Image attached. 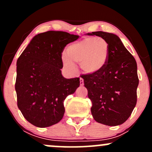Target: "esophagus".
<instances>
[{
  "instance_id": "esophagus-1",
  "label": "esophagus",
  "mask_w": 152,
  "mask_h": 152,
  "mask_svg": "<svg viewBox=\"0 0 152 152\" xmlns=\"http://www.w3.org/2000/svg\"><path fill=\"white\" fill-rule=\"evenodd\" d=\"M80 85L81 86H83L84 85V82H83V79L82 78H80Z\"/></svg>"
}]
</instances>
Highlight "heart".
Listing matches in <instances>:
<instances>
[{"label":"heart","mask_w":152,"mask_h":152,"mask_svg":"<svg viewBox=\"0 0 152 152\" xmlns=\"http://www.w3.org/2000/svg\"><path fill=\"white\" fill-rule=\"evenodd\" d=\"M66 53L62 54L61 60L67 70L74 72V63H77L83 72L92 74L105 67L109 59V46L102 37L85 38L69 45Z\"/></svg>","instance_id":"obj_1"}]
</instances>
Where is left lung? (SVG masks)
Listing matches in <instances>:
<instances>
[{"mask_svg":"<svg viewBox=\"0 0 152 152\" xmlns=\"http://www.w3.org/2000/svg\"><path fill=\"white\" fill-rule=\"evenodd\" d=\"M86 34L104 38L109 46L105 67L95 74L81 76L92 102L91 114L96 121L102 124H122L137 104V62L116 34L103 31Z\"/></svg>","mask_w":152,"mask_h":152,"instance_id":"obj_1","label":"left lung"}]
</instances>
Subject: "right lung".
Here are the masks:
<instances>
[{"mask_svg": "<svg viewBox=\"0 0 152 152\" xmlns=\"http://www.w3.org/2000/svg\"><path fill=\"white\" fill-rule=\"evenodd\" d=\"M78 38L64 31L37 34L17 60V104L31 124L44 128L62 119L64 100L76 91L80 80L62 76L61 53L66 45Z\"/></svg>", "mask_w": 152, "mask_h": 152, "instance_id": "right-lung-1", "label": "right lung"}]
</instances>
